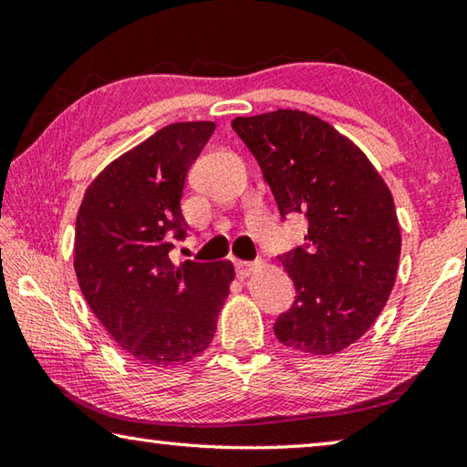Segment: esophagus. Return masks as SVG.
Returning a JSON list of instances; mask_svg holds the SVG:
<instances>
[{
    "mask_svg": "<svg viewBox=\"0 0 467 467\" xmlns=\"http://www.w3.org/2000/svg\"><path fill=\"white\" fill-rule=\"evenodd\" d=\"M253 267H255V264H253V262H244V259H234V272H236V275H241V278H247V275L253 272Z\"/></svg>",
    "mask_w": 467,
    "mask_h": 467,
    "instance_id": "esophagus-1",
    "label": "esophagus"
}]
</instances>
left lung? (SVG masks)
Here are the masks:
<instances>
[{
	"label": "left lung",
	"mask_w": 467,
	"mask_h": 467,
	"mask_svg": "<svg viewBox=\"0 0 467 467\" xmlns=\"http://www.w3.org/2000/svg\"><path fill=\"white\" fill-rule=\"evenodd\" d=\"M280 216L303 214L305 243L278 255L295 303L274 323L282 344L336 354L373 326L398 274L401 234L391 192L368 158L319 117L280 109L233 121Z\"/></svg>",
	"instance_id": "left-lung-1"
}]
</instances>
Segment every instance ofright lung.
I'll list each match as a JSON object with an SVG mask.
<instances>
[{"instance_id":"right-lung-1","label":"right lung","mask_w":467,"mask_h":467,"mask_svg":"<svg viewBox=\"0 0 467 467\" xmlns=\"http://www.w3.org/2000/svg\"><path fill=\"white\" fill-rule=\"evenodd\" d=\"M214 130L212 121L158 130L92 181L78 212L82 295L138 365L177 367L202 354L234 278L231 262L175 265L169 255L189 231L185 177Z\"/></svg>"}]
</instances>
